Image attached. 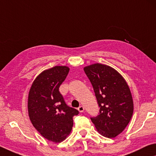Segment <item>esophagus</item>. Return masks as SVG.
Wrapping results in <instances>:
<instances>
[{"instance_id":"obj_1","label":"esophagus","mask_w":156,"mask_h":156,"mask_svg":"<svg viewBox=\"0 0 156 156\" xmlns=\"http://www.w3.org/2000/svg\"><path fill=\"white\" fill-rule=\"evenodd\" d=\"M78 110H79V112H80V113H82V112L84 111V107H83L82 105H81V106L78 107Z\"/></svg>"}]
</instances>
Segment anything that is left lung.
<instances>
[{
  "label": "left lung",
  "mask_w": 156,
  "mask_h": 156,
  "mask_svg": "<svg viewBox=\"0 0 156 156\" xmlns=\"http://www.w3.org/2000/svg\"><path fill=\"white\" fill-rule=\"evenodd\" d=\"M100 107L90 120L102 136L114 138L123 131L133 114V100L124 78L112 67L95 63L83 68Z\"/></svg>",
  "instance_id": "1"
}]
</instances>
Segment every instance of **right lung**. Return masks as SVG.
Wrapping results in <instances>:
<instances>
[{"label":"right lung","instance_id":"right-lung-1","mask_svg":"<svg viewBox=\"0 0 156 156\" xmlns=\"http://www.w3.org/2000/svg\"><path fill=\"white\" fill-rule=\"evenodd\" d=\"M67 66L43 71L32 83L28 98V116L35 128L49 141L59 143L70 135L79 111L66 105L59 87L69 73Z\"/></svg>","mask_w":156,"mask_h":156}]
</instances>
